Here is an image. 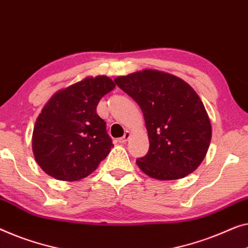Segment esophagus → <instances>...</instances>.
Instances as JSON below:
<instances>
[{
  "label": "esophagus",
  "mask_w": 248,
  "mask_h": 248,
  "mask_svg": "<svg viewBox=\"0 0 248 248\" xmlns=\"http://www.w3.org/2000/svg\"><path fill=\"white\" fill-rule=\"evenodd\" d=\"M130 136H131V133L128 132V131H126V132H125V134H124L123 138L118 139V142L122 143V144H124V143H126V142L128 141V139H130Z\"/></svg>",
  "instance_id": "1"
}]
</instances>
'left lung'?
I'll list each match as a JSON object with an SVG mask.
<instances>
[{
    "label": "left lung",
    "mask_w": 248,
    "mask_h": 248,
    "mask_svg": "<svg viewBox=\"0 0 248 248\" xmlns=\"http://www.w3.org/2000/svg\"><path fill=\"white\" fill-rule=\"evenodd\" d=\"M141 107L150 149L136 159L139 168L157 180L192 173L206 156L211 124L202 99L181 78L144 69L114 79Z\"/></svg>",
    "instance_id": "obj_1"
}]
</instances>
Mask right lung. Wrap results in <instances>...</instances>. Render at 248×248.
Returning <instances> with one entry per match:
<instances>
[{"mask_svg": "<svg viewBox=\"0 0 248 248\" xmlns=\"http://www.w3.org/2000/svg\"><path fill=\"white\" fill-rule=\"evenodd\" d=\"M114 87L107 76L87 77L48 100L32 134L34 159L46 174L57 180H80L108 155L114 145L96 107Z\"/></svg>", "mask_w": 248, "mask_h": 248, "instance_id": "1", "label": "right lung"}]
</instances>
